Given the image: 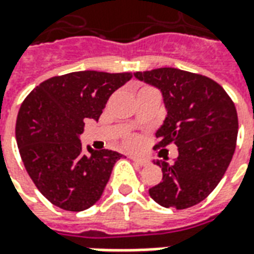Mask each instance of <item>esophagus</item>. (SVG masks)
<instances>
[{"mask_svg":"<svg viewBox=\"0 0 254 254\" xmlns=\"http://www.w3.org/2000/svg\"><path fill=\"white\" fill-rule=\"evenodd\" d=\"M130 159L138 166H147L149 163L148 159H144V158H137V156H130Z\"/></svg>","mask_w":254,"mask_h":254,"instance_id":"1","label":"esophagus"}]
</instances>
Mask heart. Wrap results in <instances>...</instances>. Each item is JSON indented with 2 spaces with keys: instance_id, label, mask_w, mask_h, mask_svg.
<instances>
[{
  "instance_id": "heart-1",
  "label": "heart",
  "mask_w": 254,
  "mask_h": 254,
  "mask_svg": "<svg viewBox=\"0 0 254 254\" xmlns=\"http://www.w3.org/2000/svg\"><path fill=\"white\" fill-rule=\"evenodd\" d=\"M124 145L125 147H129V148H134V147H137L138 145V137L137 136H134V134H127V136H125V138H124Z\"/></svg>"
}]
</instances>
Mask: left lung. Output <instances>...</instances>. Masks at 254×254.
Wrapping results in <instances>:
<instances>
[{
    "instance_id": "1",
    "label": "left lung",
    "mask_w": 254,
    "mask_h": 254,
    "mask_svg": "<svg viewBox=\"0 0 254 254\" xmlns=\"http://www.w3.org/2000/svg\"><path fill=\"white\" fill-rule=\"evenodd\" d=\"M134 76L163 95L167 117L156 132L155 147H178L173 165L155 162L163 178L149 189V196L162 207H193L216 188L233 159L238 134L234 102L220 84L198 73L159 67Z\"/></svg>"
}]
</instances>
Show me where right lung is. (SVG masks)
I'll return each mask as SVG.
<instances>
[{
	"instance_id": "1",
	"label": "right lung",
	"mask_w": 254,
	"mask_h": 254,
	"mask_svg": "<svg viewBox=\"0 0 254 254\" xmlns=\"http://www.w3.org/2000/svg\"><path fill=\"white\" fill-rule=\"evenodd\" d=\"M132 73L81 70L54 76L31 91L16 121V140L24 167L49 201L78 212L94 205L122 155L88 147L78 136L84 120H99L110 95Z\"/></svg>"
}]
</instances>
